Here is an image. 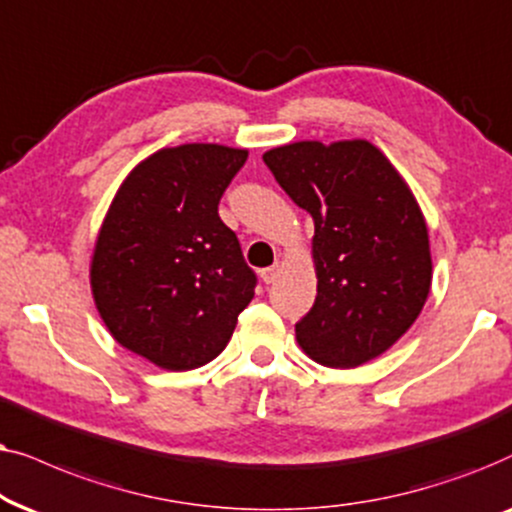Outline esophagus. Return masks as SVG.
Here are the masks:
<instances>
[{
    "label": "esophagus",
    "mask_w": 512,
    "mask_h": 512,
    "mask_svg": "<svg viewBox=\"0 0 512 512\" xmlns=\"http://www.w3.org/2000/svg\"><path fill=\"white\" fill-rule=\"evenodd\" d=\"M278 274H281V264H274V267H267V269H262L260 271V276H262V281L264 283H274L276 278H278Z\"/></svg>",
    "instance_id": "esophagus-1"
}]
</instances>
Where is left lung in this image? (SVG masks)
<instances>
[{"mask_svg":"<svg viewBox=\"0 0 512 512\" xmlns=\"http://www.w3.org/2000/svg\"><path fill=\"white\" fill-rule=\"evenodd\" d=\"M262 159L316 227L318 295L295 325L302 351L337 370L381 356L431 292V245L412 189L367 140H302Z\"/></svg>","mask_w":512,"mask_h":512,"instance_id":"1","label":"left lung"}]
</instances>
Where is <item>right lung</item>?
I'll return each mask as SVG.
<instances>
[{
  "label": "right lung",
  "instance_id": "1",
  "mask_svg": "<svg viewBox=\"0 0 512 512\" xmlns=\"http://www.w3.org/2000/svg\"><path fill=\"white\" fill-rule=\"evenodd\" d=\"M248 149L166 147L121 182L91 260V290L109 335L161 370L220 356L257 276L220 220L224 189Z\"/></svg>",
  "mask_w": 512,
  "mask_h": 512
}]
</instances>
